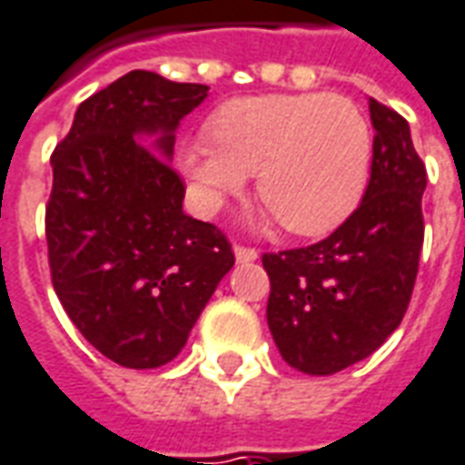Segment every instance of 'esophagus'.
Masks as SVG:
<instances>
[{
    "mask_svg": "<svg viewBox=\"0 0 465 465\" xmlns=\"http://www.w3.org/2000/svg\"><path fill=\"white\" fill-rule=\"evenodd\" d=\"M232 252H235V260L237 262H255L257 257V250L255 247H245V245H235L232 247Z\"/></svg>",
    "mask_w": 465,
    "mask_h": 465,
    "instance_id": "esophagus-1",
    "label": "esophagus"
}]
</instances>
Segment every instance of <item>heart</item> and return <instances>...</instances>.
Wrapping results in <instances>:
<instances>
[{
	"label": "heart",
	"instance_id": "heart-1",
	"mask_svg": "<svg viewBox=\"0 0 465 465\" xmlns=\"http://www.w3.org/2000/svg\"><path fill=\"white\" fill-rule=\"evenodd\" d=\"M210 138L181 148V171L200 208L218 210L255 173L260 223L324 235L367 191L374 135L364 111L331 94L232 98L210 116Z\"/></svg>",
	"mask_w": 465,
	"mask_h": 465
}]
</instances>
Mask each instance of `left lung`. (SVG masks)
Wrapping results in <instances>:
<instances>
[{"mask_svg": "<svg viewBox=\"0 0 465 465\" xmlns=\"http://www.w3.org/2000/svg\"><path fill=\"white\" fill-rule=\"evenodd\" d=\"M374 155L367 191L327 240L262 257L267 324L282 359L327 376L367 359L401 324L423 245L426 168L411 131L369 98Z\"/></svg>", "mask_w": 465, "mask_h": 465, "instance_id": "1", "label": "left lung"}]
</instances>
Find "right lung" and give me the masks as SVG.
I'll return each mask as SVG.
<instances>
[{
	"label": "right lung",
	"instance_id": "right-lung-1",
	"mask_svg": "<svg viewBox=\"0 0 465 465\" xmlns=\"http://www.w3.org/2000/svg\"><path fill=\"white\" fill-rule=\"evenodd\" d=\"M208 98L135 69L86 98L52 155L46 242L54 290L94 347L128 369L181 354L235 265L215 225L183 213L175 131Z\"/></svg>",
	"mask_w": 465,
	"mask_h": 465
}]
</instances>
